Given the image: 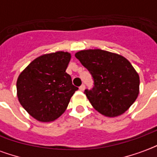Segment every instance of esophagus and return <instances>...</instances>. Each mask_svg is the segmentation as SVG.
<instances>
[{
  "mask_svg": "<svg viewBox=\"0 0 157 157\" xmlns=\"http://www.w3.org/2000/svg\"><path fill=\"white\" fill-rule=\"evenodd\" d=\"M85 88H86L85 85H82V86H80V87H79V89H80V91H82V92H83V91L85 90Z\"/></svg>",
  "mask_w": 157,
  "mask_h": 157,
  "instance_id": "1",
  "label": "esophagus"
}]
</instances>
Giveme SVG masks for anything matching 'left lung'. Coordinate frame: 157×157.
Wrapping results in <instances>:
<instances>
[{
	"instance_id": "8db88e82",
	"label": "left lung",
	"mask_w": 157,
	"mask_h": 157,
	"mask_svg": "<svg viewBox=\"0 0 157 157\" xmlns=\"http://www.w3.org/2000/svg\"><path fill=\"white\" fill-rule=\"evenodd\" d=\"M94 80L92 90H86L89 102L101 114L116 117L135 102L140 92V76L128 59L112 52L84 49L75 53Z\"/></svg>"
}]
</instances>
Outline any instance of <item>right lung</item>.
Returning a JSON list of instances; mask_svg holds the SVG:
<instances>
[{"label": "right lung", "mask_w": 157, "mask_h": 157, "mask_svg": "<svg viewBox=\"0 0 157 157\" xmlns=\"http://www.w3.org/2000/svg\"><path fill=\"white\" fill-rule=\"evenodd\" d=\"M71 58L69 52L45 54L33 59L20 73L17 81L18 101L38 121L57 119L78 90L65 72Z\"/></svg>", "instance_id": "right-lung-1"}]
</instances>
